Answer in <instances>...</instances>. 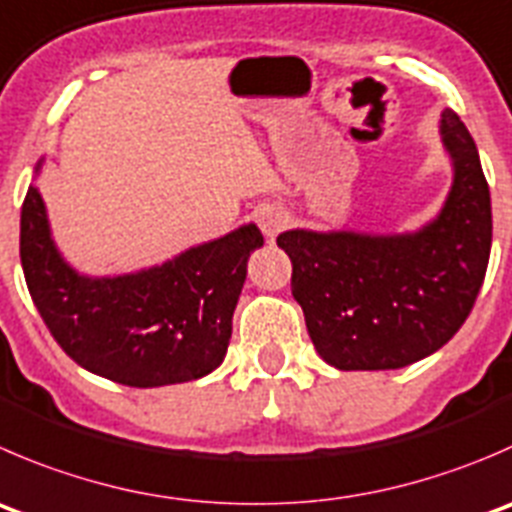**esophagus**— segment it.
I'll use <instances>...</instances> for the list:
<instances>
[{
    "label": "esophagus",
    "instance_id": "obj_1",
    "mask_svg": "<svg viewBox=\"0 0 512 512\" xmlns=\"http://www.w3.org/2000/svg\"><path fill=\"white\" fill-rule=\"evenodd\" d=\"M287 222H290V215H287L282 207L265 205L257 210V225H260V230L265 232L267 237L280 235V232L287 227Z\"/></svg>",
    "mask_w": 512,
    "mask_h": 512
}]
</instances>
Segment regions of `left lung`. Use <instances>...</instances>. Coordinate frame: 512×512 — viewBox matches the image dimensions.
I'll return each mask as SVG.
<instances>
[{
	"label": "left lung",
	"instance_id": "1",
	"mask_svg": "<svg viewBox=\"0 0 512 512\" xmlns=\"http://www.w3.org/2000/svg\"><path fill=\"white\" fill-rule=\"evenodd\" d=\"M453 187L418 232L287 230L292 297L312 345L337 370H398L433 355L468 320L493 242L490 190L463 119L445 109Z\"/></svg>",
	"mask_w": 512,
	"mask_h": 512
}]
</instances>
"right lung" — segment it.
I'll return each instance as SVG.
<instances>
[{
  "mask_svg": "<svg viewBox=\"0 0 512 512\" xmlns=\"http://www.w3.org/2000/svg\"><path fill=\"white\" fill-rule=\"evenodd\" d=\"M262 242L257 225H242L150 270L87 277L59 255L34 185L19 222L24 280L57 345L84 370L130 388L197 380L220 367L247 260Z\"/></svg>",
  "mask_w": 512,
  "mask_h": 512,
  "instance_id": "add662e5",
  "label": "right lung"
}]
</instances>
